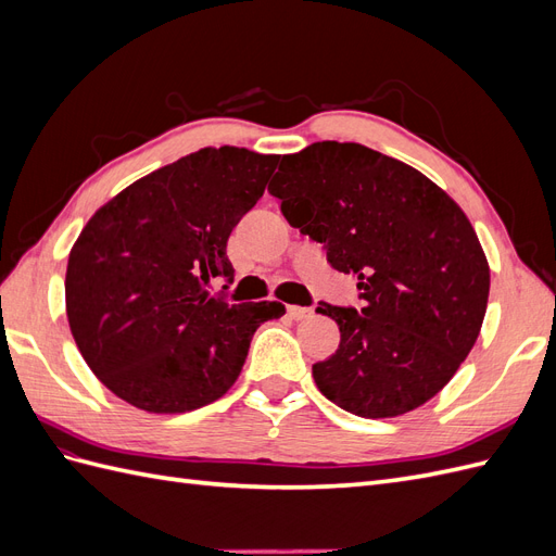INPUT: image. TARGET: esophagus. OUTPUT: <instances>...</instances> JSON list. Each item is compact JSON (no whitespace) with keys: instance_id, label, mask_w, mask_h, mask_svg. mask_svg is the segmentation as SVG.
I'll use <instances>...</instances> for the list:
<instances>
[{"instance_id":"34e87169","label":"esophagus","mask_w":556,"mask_h":556,"mask_svg":"<svg viewBox=\"0 0 556 556\" xmlns=\"http://www.w3.org/2000/svg\"><path fill=\"white\" fill-rule=\"evenodd\" d=\"M288 315L299 323V319L311 317V315H313V308H306V306H288Z\"/></svg>"}]
</instances>
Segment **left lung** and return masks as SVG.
Segmentation results:
<instances>
[{
	"label": "left lung",
	"mask_w": 556,
	"mask_h": 556,
	"mask_svg": "<svg viewBox=\"0 0 556 556\" xmlns=\"http://www.w3.org/2000/svg\"><path fill=\"white\" fill-rule=\"evenodd\" d=\"M268 192L336 271L359 280V308L317 306L341 331L339 350L313 364L317 390L374 419L439 394L476 345L490 296L464 211L413 166L339 141L282 155Z\"/></svg>",
	"instance_id": "1"
}]
</instances>
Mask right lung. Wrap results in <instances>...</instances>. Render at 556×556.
<instances>
[{
	"label": "right lung",
	"instance_id": "right-lung-1",
	"mask_svg": "<svg viewBox=\"0 0 556 556\" xmlns=\"http://www.w3.org/2000/svg\"><path fill=\"white\" fill-rule=\"evenodd\" d=\"M276 164L248 148H201L131 182L83 227L66 264V317L115 396L146 413H185L237 382L252 333L285 306L231 304L208 285L233 280L229 233Z\"/></svg>",
	"mask_w": 556,
	"mask_h": 556
}]
</instances>
